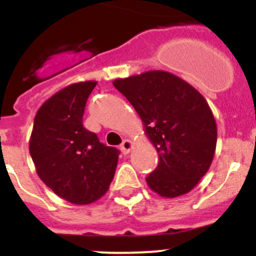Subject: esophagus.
Listing matches in <instances>:
<instances>
[{
    "mask_svg": "<svg viewBox=\"0 0 256 256\" xmlns=\"http://www.w3.org/2000/svg\"><path fill=\"white\" fill-rule=\"evenodd\" d=\"M133 148V142L130 140H124L123 144H120V150L123 154H130Z\"/></svg>",
    "mask_w": 256,
    "mask_h": 256,
    "instance_id": "esophagus-1",
    "label": "esophagus"
}]
</instances>
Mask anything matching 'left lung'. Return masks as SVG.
I'll list each match as a JSON object with an SVG mask.
<instances>
[{
	"label": "left lung",
	"instance_id": "8db88e82",
	"mask_svg": "<svg viewBox=\"0 0 256 256\" xmlns=\"http://www.w3.org/2000/svg\"><path fill=\"white\" fill-rule=\"evenodd\" d=\"M112 84L132 104L159 154L148 186L168 198L191 191L209 170L216 148V118L204 96L164 70L118 78Z\"/></svg>",
	"mask_w": 256,
	"mask_h": 256
}]
</instances>
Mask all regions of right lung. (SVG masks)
<instances>
[{
    "label": "right lung",
    "instance_id": "right-lung-1",
    "mask_svg": "<svg viewBox=\"0 0 256 256\" xmlns=\"http://www.w3.org/2000/svg\"><path fill=\"white\" fill-rule=\"evenodd\" d=\"M96 80L69 84L44 101L34 118L29 152L38 177L58 198L76 205L102 198L114 178L119 151L83 126Z\"/></svg>",
    "mask_w": 256,
    "mask_h": 256
}]
</instances>
